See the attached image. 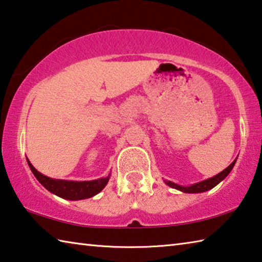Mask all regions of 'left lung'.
<instances>
[{
	"mask_svg": "<svg viewBox=\"0 0 262 262\" xmlns=\"http://www.w3.org/2000/svg\"><path fill=\"white\" fill-rule=\"evenodd\" d=\"M236 163V159L232 161V163L228 166V167L222 170L221 173H219L215 177H213L211 179H207L205 181H202V182H198L196 184H192L190 185V187H182V185H179V184H175L173 182H170V181H166V184L169 185V187H172L174 189H178L181 190V191L183 192H188V193H197V192H204V191H207V190L212 189L213 187H215L217 183H220L221 181L225 179L228 174L230 173V170L234 167V165Z\"/></svg>",
	"mask_w": 262,
	"mask_h": 262,
	"instance_id": "left-lung-1",
	"label": "left lung"
}]
</instances>
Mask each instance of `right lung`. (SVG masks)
I'll return each instance as SVG.
<instances>
[{
	"label": "right lung",
	"mask_w": 262,
	"mask_h": 262,
	"mask_svg": "<svg viewBox=\"0 0 262 262\" xmlns=\"http://www.w3.org/2000/svg\"><path fill=\"white\" fill-rule=\"evenodd\" d=\"M27 163L33 174H34V177L47 190H49L50 192L55 193L61 198L69 199V201H79V199H85L95 196L99 191H102L103 188L106 185L108 179H110V175H108L106 178L94 181H83V182L54 180L37 172L28 160Z\"/></svg>",
	"instance_id": "right-lung-1"
}]
</instances>
